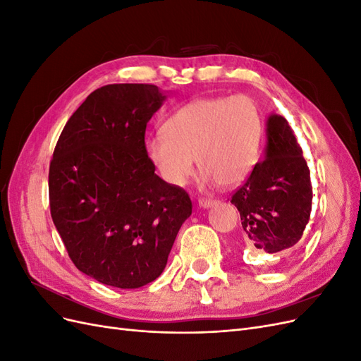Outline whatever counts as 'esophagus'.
<instances>
[{
	"label": "esophagus",
	"mask_w": 361,
	"mask_h": 361,
	"mask_svg": "<svg viewBox=\"0 0 361 361\" xmlns=\"http://www.w3.org/2000/svg\"><path fill=\"white\" fill-rule=\"evenodd\" d=\"M214 204H216V200H212V199H200L199 200V206L203 207V209H209V207H212Z\"/></svg>",
	"instance_id": "obj_1"
}]
</instances>
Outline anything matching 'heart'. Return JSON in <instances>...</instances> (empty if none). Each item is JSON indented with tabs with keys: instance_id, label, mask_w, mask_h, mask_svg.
Masks as SVG:
<instances>
[{
	"instance_id": "heart-1",
	"label": "heart",
	"mask_w": 361,
	"mask_h": 361,
	"mask_svg": "<svg viewBox=\"0 0 361 361\" xmlns=\"http://www.w3.org/2000/svg\"><path fill=\"white\" fill-rule=\"evenodd\" d=\"M146 140L145 150L159 178L180 188L194 174L203 183L231 188L253 171L262 141V116L247 94L199 97L182 105L166 126Z\"/></svg>"
}]
</instances>
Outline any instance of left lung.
<instances>
[{
	"mask_svg": "<svg viewBox=\"0 0 361 361\" xmlns=\"http://www.w3.org/2000/svg\"><path fill=\"white\" fill-rule=\"evenodd\" d=\"M310 171L288 120H267L265 157L232 195L241 215L245 244L274 255L297 244L312 212Z\"/></svg>",
	"mask_w": 361,
	"mask_h": 361,
	"instance_id": "left-lung-1",
	"label": "left lung"
}]
</instances>
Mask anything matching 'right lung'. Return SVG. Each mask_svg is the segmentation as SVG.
Listing matches in <instances>:
<instances>
[{
	"instance_id": "obj_1",
	"label": "right lung",
	"mask_w": 361,
	"mask_h": 361,
	"mask_svg": "<svg viewBox=\"0 0 361 361\" xmlns=\"http://www.w3.org/2000/svg\"><path fill=\"white\" fill-rule=\"evenodd\" d=\"M157 85L110 84L64 126L49 166L51 216L69 257L102 285L135 289L161 276L192 204L164 182L145 150L166 101Z\"/></svg>"
}]
</instances>
